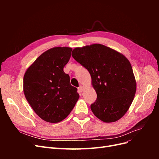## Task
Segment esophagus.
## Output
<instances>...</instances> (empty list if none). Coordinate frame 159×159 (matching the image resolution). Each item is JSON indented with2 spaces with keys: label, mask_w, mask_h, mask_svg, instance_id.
<instances>
[{
  "label": "esophagus",
  "mask_w": 159,
  "mask_h": 159,
  "mask_svg": "<svg viewBox=\"0 0 159 159\" xmlns=\"http://www.w3.org/2000/svg\"><path fill=\"white\" fill-rule=\"evenodd\" d=\"M84 86H82V85H80V87L78 88L79 92H82V91H84Z\"/></svg>",
  "instance_id": "1"
}]
</instances>
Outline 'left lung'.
<instances>
[{
  "mask_svg": "<svg viewBox=\"0 0 159 159\" xmlns=\"http://www.w3.org/2000/svg\"><path fill=\"white\" fill-rule=\"evenodd\" d=\"M71 56L88 70L97 99L91 105L105 123L118 121L127 113L136 93L131 63L121 53L100 44L75 48Z\"/></svg>",
  "mask_w": 159,
  "mask_h": 159,
  "instance_id": "8db88e82",
  "label": "left lung"
}]
</instances>
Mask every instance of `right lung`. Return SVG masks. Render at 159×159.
<instances>
[{
  "label": "right lung",
  "instance_id": "add662e5",
  "mask_svg": "<svg viewBox=\"0 0 159 159\" xmlns=\"http://www.w3.org/2000/svg\"><path fill=\"white\" fill-rule=\"evenodd\" d=\"M72 48L54 47L42 54L26 70L23 79L25 98L44 121L56 123L68 117L80 98L64 71Z\"/></svg>",
  "mask_w": 159,
  "mask_h": 159
}]
</instances>
